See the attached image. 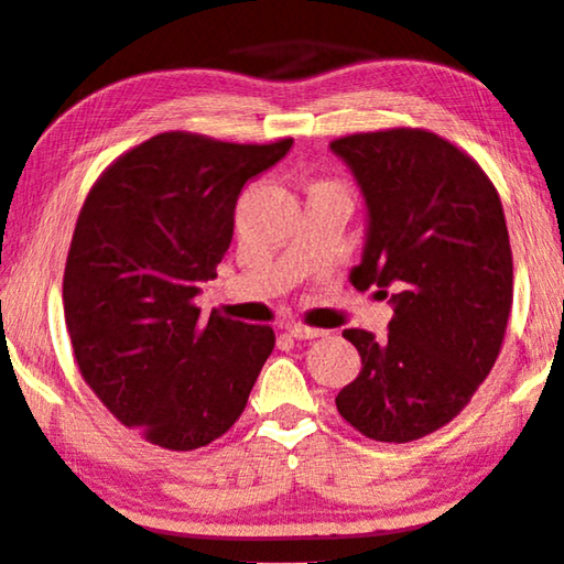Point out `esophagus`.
<instances>
[{"label": "esophagus", "instance_id": "obj_1", "mask_svg": "<svg viewBox=\"0 0 564 564\" xmlns=\"http://www.w3.org/2000/svg\"><path fill=\"white\" fill-rule=\"evenodd\" d=\"M285 330H289L293 338H299V341H303V338L324 336V330H321V328H311V326H303V324H289V326H285Z\"/></svg>", "mask_w": 564, "mask_h": 564}]
</instances>
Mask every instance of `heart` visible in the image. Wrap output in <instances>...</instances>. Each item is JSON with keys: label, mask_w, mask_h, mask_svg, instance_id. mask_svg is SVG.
<instances>
[{"label": "heart", "mask_w": 564, "mask_h": 564, "mask_svg": "<svg viewBox=\"0 0 564 564\" xmlns=\"http://www.w3.org/2000/svg\"><path fill=\"white\" fill-rule=\"evenodd\" d=\"M316 187H336V191H338V185H334V183H321V185H316Z\"/></svg>", "instance_id": "1"}]
</instances>
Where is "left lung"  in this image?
I'll return each instance as SVG.
<instances>
[{
	"label": "left lung",
	"instance_id": "left-lung-1",
	"mask_svg": "<svg viewBox=\"0 0 564 564\" xmlns=\"http://www.w3.org/2000/svg\"><path fill=\"white\" fill-rule=\"evenodd\" d=\"M359 183L369 228L359 291H391L389 334L346 328L361 371L336 409L377 442H414L449 424L489 377L512 311L502 200L475 158L419 128L330 142Z\"/></svg>",
	"mask_w": 564,
	"mask_h": 564
}]
</instances>
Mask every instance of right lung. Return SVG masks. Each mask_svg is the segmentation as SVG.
Here are the masks:
<instances>
[{"mask_svg": "<svg viewBox=\"0 0 564 564\" xmlns=\"http://www.w3.org/2000/svg\"><path fill=\"white\" fill-rule=\"evenodd\" d=\"M293 145L160 132L97 177L69 243L62 301L79 373L120 424L173 452L238 422L275 346L195 306L234 238L238 195Z\"/></svg>", "mask_w": 564, "mask_h": 564, "instance_id": "add662e5", "label": "right lung"}]
</instances>
